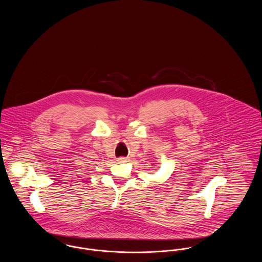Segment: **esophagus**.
<instances>
[{
	"instance_id": "34e87169",
	"label": "esophagus",
	"mask_w": 262,
	"mask_h": 262,
	"mask_svg": "<svg viewBox=\"0 0 262 262\" xmlns=\"http://www.w3.org/2000/svg\"><path fill=\"white\" fill-rule=\"evenodd\" d=\"M126 160H127V158H125V157H120V158L118 159L119 162H125Z\"/></svg>"
}]
</instances>
